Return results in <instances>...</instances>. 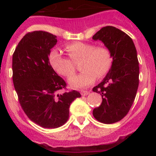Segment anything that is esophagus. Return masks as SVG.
<instances>
[{
    "label": "esophagus",
    "instance_id": "34e87169",
    "mask_svg": "<svg viewBox=\"0 0 156 156\" xmlns=\"http://www.w3.org/2000/svg\"><path fill=\"white\" fill-rule=\"evenodd\" d=\"M89 93H90V91H87V90H82V91L80 92L82 96H86V95H87Z\"/></svg>",
    "mask_w": 156,
    "mask_h": 156
}]
</instances>
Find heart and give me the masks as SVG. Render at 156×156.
Segmentation results:
<instances>
[{"instance_id":"obj_1","label":"heart","mask_w":156,"mask_h":156,"mask_svg":"<svg viewBox=\"0 0 156 156\" xmlns=\"http://www.w3.org/2000/svg\"><path fill=\"white\" fill-rule=\"evenodd\" d=\"M65 48L73 62L81 59L80 69L82 72L69 79V83L73 87H88L94 82L96 76L101 78L111 69L112 57L105 47L94 48L92 44L76 41L66 44ZM71 60L57 50H52L49 54V62L53 69L64 76H70L74 73L75 68Z\"/></svg>"}]
</instances>
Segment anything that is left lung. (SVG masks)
<instances>
[{"mask_svg":"<svg viewBox=\"0 0 156 156\" xmlns=\"http://www.w3.org/2000/svg\"><path fill=\"white\" fill-rule=\"evenodd\" d=\"M110 51L111 69L93 91L102 97L101 105L93 110L98 121L114 123L128 113L133 103L139 83V62L133 41L124 32L114 27H103L93 36Z\"/></svg>","mask_w":156,"mask_h":156,"instance_id":"1","label":"left lung"}]
</instances>
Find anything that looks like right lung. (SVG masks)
<instances>
[{
    "label": "right lung",
    "mask_w": 156,
    "mask_h": 156,
    "mask_svg": "<svg viewBox=\"0 0 156 156\" xmlns=\"http://www.w3.org/2000/svg\"><path fill=\"white\" fill-rule=\"evenodd\" d=\"M56 36L45 31L28 33L12 56L13 83L19 103L30 120L44 128H58L69 116V106L80 94H59L66 86L49 62Z\"/></svg>",
    "instance_id": "add662e5"
}]
</instances>
